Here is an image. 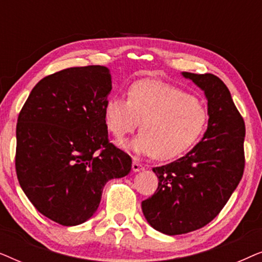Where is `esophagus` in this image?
I'll use <instances>...</instances> for the list:
<instances>
[{
	"label": "esophagus",
	"instance_id": "obj_1",
	"mask_svg": "<svg viewBox=\"0 0 262 262\" xmlns=\"http://www.w3.org/2000/svg\"><path fill=\"white\" fill-rule=\"evenodd\" d=\"M143 169H144L143 164L139 162L137 159H134V161H132V170H134V171H141Z\"/></svg>",
	"mask_w": 262,
	"mask_h": 262
}]
</instances>
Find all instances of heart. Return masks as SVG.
Segmentation results:
<instances>
[{
    "mask_svg": "<svg viewBox=\"0 0 262 262\" xmlns=\"http://www.w3.org/2000/svg\"><path fill=\"white\" fill-rule=\"evenodd\" d=\"M127 96H111L103 108V119L118 139L134 132L142 121L141 134L123 144L138 155L175 159L192 148L205 130V106L180 88L145 80L132 84Z\"/></svg>",
    "mask_w": 262,
    "mask_h": 262,
    "instance_id": "heart-1",
    "label": "heart"
}]
</instances>
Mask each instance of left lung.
I'll use <instances>...</instances> for the list:
<instances>
[{
  "instance_id": "1",
  "label": "left lung",
  "mask_w": 262,
  "mask_h": 262,
  "mask_svg": "<svg viewBox=\"0 0 262 262\" xmlns=\"http://www.w3.org/2000/svg\"><path fill=\"white\" fill-rule=\"evenodd\" d=\"M204 92L207 128L184 157L154 168L159 187L142 202L145 220L166 235H181L210 223L230 198L245 169V121L224 82L212 74L181 73Z\"/></svg>"
}]
</instances>
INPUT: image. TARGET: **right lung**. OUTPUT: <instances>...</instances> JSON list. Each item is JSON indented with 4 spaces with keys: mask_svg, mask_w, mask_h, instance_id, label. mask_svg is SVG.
<instances>
[{
    "mask_svg": "<svg viewBox=\"0 0 262 262\" xmlns=\"http://www.w3.org/2000/svg\"><path fill=\"white\" fill-rule=\"evenodd\" d=\"M111 91L108 68H69L39 81L17 118V180L56 223H84L106 182L130 173L131 157L107 138L103 108Z\"/></svg>",
    "mask_w": 262,
    "mask_h": 262,
    "instance_id": "obj_1",
    "label": "right lung"
}]
</instances>
